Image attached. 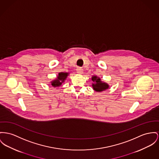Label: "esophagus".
<instances>
[{
	"instance_id": "1",
	"label": "esophagus",
	"mask_w": 159,
	"mask_h": 159,
	"mask_svg": "<svg viewBox=\"0 0 159 159\" xmlns=\"http://www.w3.org/2000/svg\"><path fill=\"white\" fill-rule=\"evenodd\" d=\"M76 71L78 74H83V69L81 67H78L76 69Z\"/></svg>"
}]
</instances>
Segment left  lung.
<instances>
[{"instance_id": "8db88e82", "label": "left lung", "mask_w": 159, "mask_h": 159, "mask_svg": "<svg viewBox=\"0 0 159 159\" xmlns=\"http://www.w3.org/2000/svg\"><path fill=\"white\" fill-rule=\"evenodd\" d=\"M92 80L93 82H95V84H92V86L93 89L96 92H102L108 88V85L105 83H102L101 81V79L98 78L96 76H93Z\"/></svg>"}]
</instances>
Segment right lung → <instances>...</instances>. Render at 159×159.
I'll use <instances>...</instances> for the list:
<instances>
[{
  "instance_id": "add662e5",
  "label": "right lung",
  "mask_w": 159,
  "mask_h": 159,
  "mask_svg": "<svg viewBox=\"0 0 159 159\" xmlns=\"http://www.w3.org/2000/svg\"><path fill=\"white\" fill-rule=\"evenodd\" d=\"M67 75H68V73H64V72L59 73L57 80L51 82V85L54 87L60 86V85H61L62 83H63L66 78H67Z\"/></svg>"
}]
</instances>
